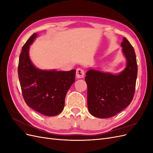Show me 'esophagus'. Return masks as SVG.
<instances>
[{"mask_svg":"<svg viewBox=\"0 0 153 153\" xmlns=\"http://www.w3.org/2000/svg\"><path fill=\"white\" fill-rule=\"evenodd\" d=\"M84 70L81 68H78L76 69V76L78 78H82L84 76Z\"/></svg>","mask_w":153,"mask_h":153,"instance_id":"obj_1","label":"esophagus"}]
</instances>
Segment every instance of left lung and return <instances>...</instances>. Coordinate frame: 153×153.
<instances>
[{
    "label": "left lung",
    "mask_w": 153,
    "mask_h": 153,
    "mask_svg": "<svg viewBox=\"0 0 153 153\" xmlns=\"http://www.w3.org/2000/svg\"><path fill=\"white\" fill-rule=\"evenodd\" d=\"M121 46L126 62L121 72L113 74L89 69L85 74L88 110L96 117L114 116L127 107L133 98L137 77L136 55L124 37Z\"/></svg>",
    "instance_id": "1"
}]
</instances>
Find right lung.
I'll list each match as a JSON object with an SVG mask.
<instances>
[{"label": "right lung", "mask_w": 153, "mask_h": 153, "mask_svg": "<svg viewBox=\"0 0 153 153\" xmlns=\"http://www.w3.org/2000/svg\"><path fill=\"white\" fill-rule=\"evenodd\" d=\"M37 36V33L32 34L23 46L18 78L27 105L41 114L55 116L64 109L67 92L75 81L76 70H43L36 68L30 59L29 48Z\"/></svg>", "instance_id": "add662e5"}]
</instances>
